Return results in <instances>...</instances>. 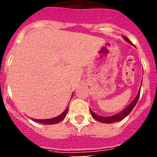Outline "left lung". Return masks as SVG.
I'll list each match as a JSON object with an SVG mask.
<instances>
[{
	"label": "left lung",
	"mask_w": 157,
	"mask_h": 157,
	"mask_svg": "<svg viewBox=\"0 0 157 157\" xmlns=\"http://www.w3.org/2000/svg\"><path fill=\"white\" fill-rule=\"evenodd\" d=\"M124 38H125L126 41H128L129 43L132 44V42H131V41H130L127 37H125V36H124ZM140 90H141V89H140ZM139 96H140V90H139V92H138L137 97L135 98V99L132 101V103L130 104L129 106H127V108L124 109V110H123L121 112L118 113V114L115 115V116H109V117H103V116H98V115L94 114V112L90 110L91 115H92V116L94 118V119H95L96 120H98V121L101 122V123H116V122H118V121H120V120H123V119H124L126 116H128L130 112H131V111H132L133 109H134V107H135L136 104H137L138 99H139Z\"/></svg>",
	"instance_id": "8db88e82"
}]
</instances>
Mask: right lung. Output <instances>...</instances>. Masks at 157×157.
I'll use <instances>...</instances> for the list:
<instances>
[{"instance_id":"add662e5","label":"right lung","mask_w":157,"mask_h":157,"mask_svg":"<svg viewBox=\"0 0 157 157\" xmlns=\"http://www.w3.org/2000/svg\"><path fill=\"white\" fill-rule=\"evenodd\" d=\"M67 111H68V109L67 108L65 109L64 112L62 113V114L59 115V116H56L55 118H52V119H49V120H35V119H33V120L35 122H37V123H41V124H46V125H52V124H56L59 122L62 121L66 116L67 113Z\"/></svg>"}]
</instances>
